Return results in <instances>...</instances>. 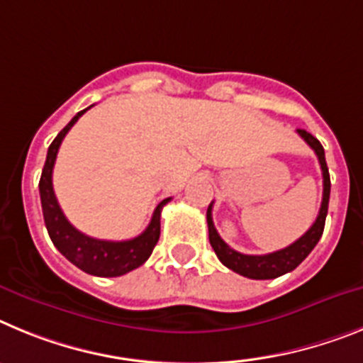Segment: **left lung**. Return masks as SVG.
<instances>
[{
    "mask_svg": "<svg viewBox=\"0 0 363 363\" xmlns=\"http://www.w3.org/2000/svg\"><path fill=\"white\" fill-rule=\"evenodd\" d=\"M298 135L314 150L318 160H320L321 175H323V199H321L320 213H318L314 225L298 241H294L286 248H281V250L272 252V254H264V256H247V254L235 252L234 248H230L220 239V235L217 234L212 220V204L208 206V238H210V245H212L213 252H216L219 261L225 267H228L234 272L241 274V276L250 277V279H274V277H279L286 272H292L313 252V248L316 247L321 234H323V228H325V217L327 210H329L330 195V177L329 168H327L325 162V151H323V146L320 144V140L316 137H313L308 131H305V129H298Z\"/></svg>",
    "mask_w": 363,
    "mask_h": 363,
    "instance_id": "left-lung-1",
    "label": "left lung"
}]
</instances>
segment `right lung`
Instances as JSON below:
<instances>
[{"mask_svg":"<svg viewBox=\"0 0 363 363\" xmlns=\"http://www.w3.org/2000/svg\"><path fill=\"white\" fill-rule=\"evenodd\" d=\"M87 109L72 116V121L56 135V138L49 146L42 179H40V199H42L47 232H49L50 241L58 248L60 254L67 257L74 267L91 274V276L116 277L138 269L151 256V252H153L160 238V212L169 199H164L155 208L150 225L143 234L133 239H128V241H104V239L89 238L69 223L67 217L62 212V208H60L58 201H56L55 190H52V168H55L60 144H62L69 129L77 124L78 118Z\"/></svg>","mask_w":363,"mask_h":363,"instance_id":"1","label":"right lung"}]
</instances>
